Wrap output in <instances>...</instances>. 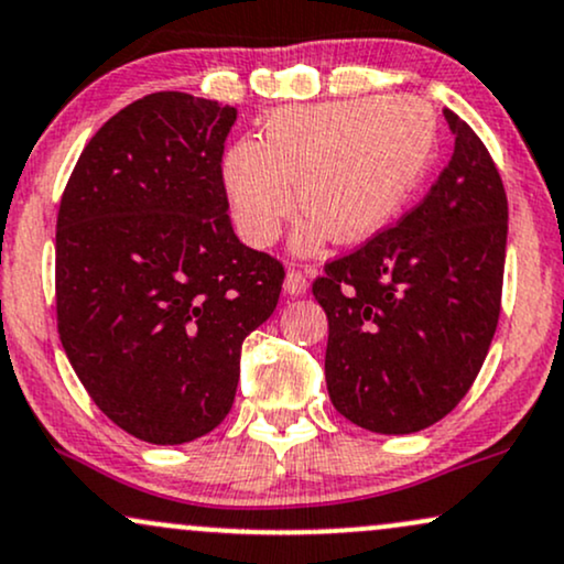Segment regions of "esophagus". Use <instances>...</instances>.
I'll list each match as a JSON object with an SVG mask.
<instances>
[{
    "instance_id": "34e87169",
    "label": "esophagus",
    "mask_w": 564,
    "mask_h": 564,
    "mask_svg": "<svg viewBox=\"0 0 564 564\" xmlns=\"http://www.w3.org/2000/svg\"><path fill=\"white\" fill-rule=\"evenodd\" d=\"M283 289H286V294H291V296H302V294H307V289H310L307 275L300 273V270L289 268V273H286V283H283Z\"/></svg>"
}]
</instances>
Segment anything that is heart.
<instances>
[{
  "instance_id": "obj_1",
  "label": "heart",
  "mask_w": 564,
  "mask_h": 564,
  "mask_svg": "<svg viewBox=\"0 0 564 564\" xmlns=\"http://www.w3.org/2000/svg\"><path fill=\"white\" fill-rule=\"evenodd\" d=\"M436 149V118L410 94L289 107L262 139L230 147L223 162L230 215L252 247H270L296 207L310 217L294 249L315 254L334 236L362 243L391 226L415 194Z\"/></svg>"
}]
</instances>
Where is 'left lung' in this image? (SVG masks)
<instances>
[{
  "label": "left lung",
  "instance_id": "obj_1",
  "mask_svg": "<svg viewBox=\"0 0 564 564\" xmlns=\"http://www.w3.org/2000/svg\"><path fill=\"white\" fill-rule=\"evenodd\" d=\"M444 118L454 154L425 199L312 283L328 315L330 402L372 433H417L449 415L499 323L507 194L476 131L452 110Z\"/></svg>",
  "mask_w": 564,
  "mask_h": 564
}]
</instances>
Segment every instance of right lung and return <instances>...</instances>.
I'll use <instances>...</instances> for the list:
<instances>
[{"label": "right lung", "instance_id": "obj_1", "mask_svg": "<svg viewBox=\"0 0 564 564\" xmlns=\"http://www.w3.org/2000/svg\"><path fill=\"white\" fill-rule=\"evenodd\" d=\"M236 107L158 91L112 115L57 213V330L94 404L171 446L230 412L241 344L273 315L283 264L243 247L223 149Z\"/></svg>", "mask_w": 564, "mask_h": 564}]
</instances>
